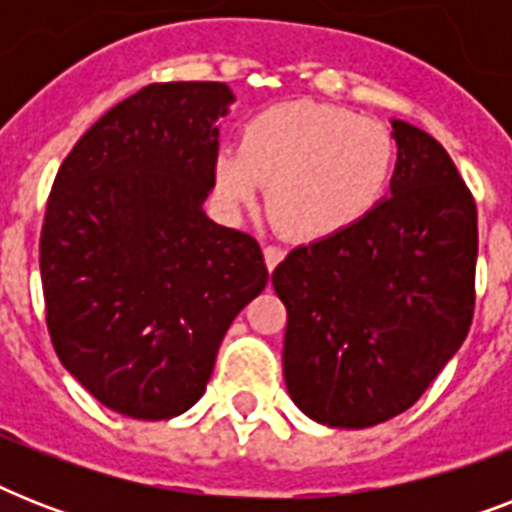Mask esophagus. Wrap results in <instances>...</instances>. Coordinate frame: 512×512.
<instances>
[{
  "instance_id": "1",
  "label": "esophagus",
  "mask_w": 512,
  "mask_h": 512,
  "mask_svg": "<svg viewBox=\"0 0 512 512\" xmlns=\"http://www.w3.org/2000/svg\"><path fill=\"white\" fill-rule=\"evenodd\" d=\"M263 257H265V265H268V271H273V268L284 260V249L276 247V244H265Z\"/></svg>"
}]
</instances>
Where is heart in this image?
Wrapping results in <instances>:
<instances>
[{
    "instance_id": "b5f03b06",
    "label": "heart",
    "mask_w": 512,
    "mask_h": 512,
    "mask_svg": "<svg viewBox=\"0 0 512 512\" xmlns=\"http://www.w3.org/2000/svg\"><path fill=\"white\" fill-rule=\"evenodd\" d=\"M396 140L377 119L316 100L263 108L220 151L215 185L233 209L255 207L268 185V215L284 236L316 241L358 223L385 196Z\"/></svg>"
}]
</instances>
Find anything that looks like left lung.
<instances>
[{
  "label": "left lung",
  "instance_id": "left-lung-1",
  "mask_svg": "<svg viewBox=\"0 0 512 512\" xmlns=\"http://www.w3.org/2000/svg\"><path fill=\"white\" fill-rule=\"evenodd\" d=\"M393 138L388 199L273 271L287 308L289 396L329 428H372L406 412L473 321V193L428 132L396 119Z\"/></svg>",
  "mask_w": 512,
  "mask_h": 512
}]
</instances>
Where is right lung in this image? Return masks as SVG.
<instances>
[{"instance_id": "right-lung-1", "label": "right lung", "mask_w": 512, "mask_h": 512, "mask_svg": "<svg viewBox=\"0 0 512 512\" xmlns=\"http://www.w3.org/2000/svg\"><path fill=\"white\" fill-rule=\"evenodd\" d=\"M223 82L148 84L60 164L42 239L60 364L100 404L170 420L207 390L231 321L268 284L255 236L212 223Z\"/></svg>"}]
</instances>
